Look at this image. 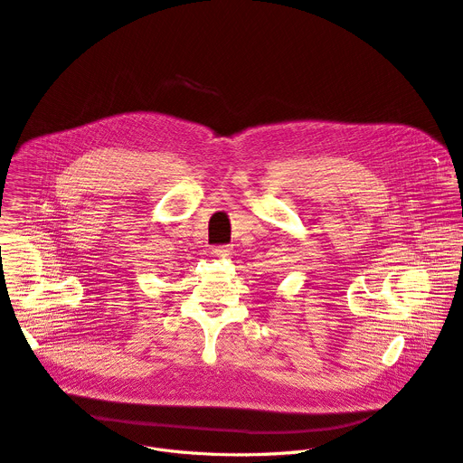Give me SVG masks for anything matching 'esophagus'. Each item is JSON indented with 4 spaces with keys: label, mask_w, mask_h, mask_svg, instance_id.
<instances>
[{
    "label": "esophagus",
    "mask_w": 463,
    "mask_h": 463,
    "mask_svg": "<svg viewBox=\"0 0 463 463\" xmlns=\"http://www.w3.org/2000/svg\"><path fill=\"white\" fill-rule=\"evenodd\" d=\"M231 250H232L231 245H214L213 247L214 256H227V254H231Z\"/></svg>",
    "instance_id": "obj_1"
}]
</instances>
